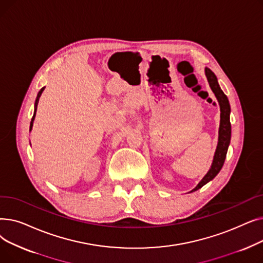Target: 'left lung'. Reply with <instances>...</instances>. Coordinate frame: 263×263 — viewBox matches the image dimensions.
Masks as SVG:
<instances>
[{"label": "left lung", "instance_id": "1", "mask_svg": "<svg viewBox=\"0 0 263 263\" xmlns=\"http://www.w3.org/2000/svg\"><path fill=\"white\" fill-rule=\"evenodd\" d=\"M205 77L208 79L209 85L214 92L216 99L219 103V108H220V123H219V130H218V143L217 147L215 150V155L213 158V162L211 165V168L209 172L206 173V175L201 179V181L197 184L195 189H193L191 192H195L202 187L205 183H208L211 181L212 179L219 173V171L222 170L226 155H227V150L228 146L230 144V137H231V124H230V104L228 101L227 96L223 92V90L220 89L217 79L215 74L210 70L209 68L204 69Z\"/></svg>", "mask_w": 263, "mask_h": 263}]
</instances>
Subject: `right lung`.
<instances>
[{"mask_svg":"<svg viewBox=\"0 0 263 263\" xmlns=\"http://www.w3.org/2000/svg\"><path fill=\"white\" fill-rule=\"evenodd\" d=\"M44 89H45V87H43L41 88L40 90H39V92H38V95H37V98H36V101H35V112H34V115H33V118H32V121H31V126H30V131L32 130V127H33V121H34V119H35V115H36V108H37V104H38V101H39V98H40V96H41V93H43V91H44Z\"/></svg>","mask_w":263,"mask_h":263,"instance_id":"1","label":"right lung"}]
</instances>
